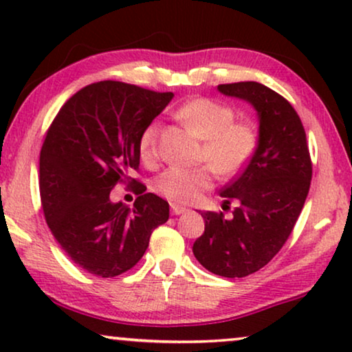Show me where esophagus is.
I'll use <instances>...</instances> for the list:
<instances>
[{
  "instance_id": "34e87169",
  "label": "esophagus",
  "mask_w": 352,
  "mask_h": 352,
  "mask_svg": "<svg viewBox=\"0 0 352 352\" xmlns=\"http://www.w3.org/2000/svg\"><path fill=\"white\" fill-rule=\"evenodd\" d=\"M171 211H173V214H182V213H186L187 210L184 208V206L173 204V205H171Z\"/></svg>"
}]
</instances>
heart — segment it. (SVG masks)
I'll return each instance as SVG.
<instances>
[{
  "instance_id": "heart-1",
  "label": "heart",
  "mask_w": 352,
  "mask_h": 352,
  "mask_svg": "<svg viewBox=\"0 0 352 352\" xmlns=\"http://www.w3.org/2000/svg\"><path fill=\"white\" fill-rule=\"evenodd\" d=\"M176 117L204 139L201 160L210 165L199 168H168L155 179V190L173 204L187 205L213 187L214 171L234 176L242 171L256 148V133L248 123L234 122V110L213 99L187 100L176 110ZM158 123L144 128L139 138V155L151 165L158 157Z\"/></svg>"
}]
</instances>
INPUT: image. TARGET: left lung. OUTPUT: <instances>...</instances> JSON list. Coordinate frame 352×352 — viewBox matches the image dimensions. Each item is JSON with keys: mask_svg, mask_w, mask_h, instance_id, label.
<instances>
[{"mask_svg": "<svg viewBox=\"0 0 352 352\" xmlns=\"http://www.w3.org/2000/svg\"><path fill=\"white\" fill-rule=\"evenodd\" d=\"M218 89L256 110L258 146L245 170L221 190L224 205L237 200V208L229 219L214 211L201 213L205 232L192 252L210 272L235 278L259 271L280 252L305 206L312 163L305 128L285 98L256 81Z\"/></svg>", "mask_w": 352, "mask_h": 352, "instance_id": "obj_1", "label": "left lung"}]
</instances>
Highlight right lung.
I'll use <instances>...</instances> for the list:
<instances>
[{
	"instance_id": "right-lung-1",
	"label": "right lung",
	"mask_w": 352,
	"mask_h": 352,
	"mask_svg": "<svg viewBox=\"0 0 352 352\" xmlns=\"http://www.w3.org/2000/svg\"><path fill=\"white\" fill-rule=\"evenodd\" d=\"M122 81L85 86L62 105L40 153V195L46 223L67 256L89 274L115 277L136 266L170 205L129 177L139 168V138L170 104ZM118 182L135 184L133 209L113 204Z\"/></svg>"
}]
</instances>
